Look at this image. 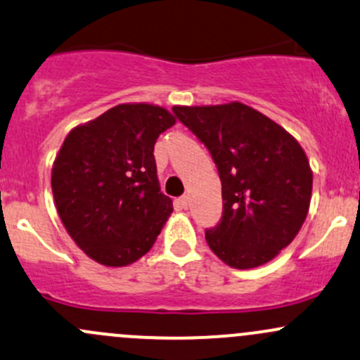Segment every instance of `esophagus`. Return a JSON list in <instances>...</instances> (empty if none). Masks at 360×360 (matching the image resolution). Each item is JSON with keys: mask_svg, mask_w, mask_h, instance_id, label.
<instances>
[{"mask_svg": "<svg viewBox=\"0 0 360 360\" xmlns=\"http://www.w3.org/2000/svg\"><path fill=\"white\" fill-rule=\"evenodd\" d=\"M176 203L181 207V209H188V205H190V198H188V196H179V198L176 200Z\"/></svg>", "mask_w": 360, "mask_h": 360, "instance_id": "obj_1", "label": "esophagus"}]
</instances>
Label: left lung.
I'll list each match as a JSON object with an SVG mask.
<instances>
[{
    "label": "left lung",
    "mask_w": 360,
    "mask_h": 360,
    "mask_svg": "<svg viewBox=\"0 0 360 360\" xmlns=\"http://www.w3.org/2000/svg\"><path fill=\"white\" fill-rule=\"evenodd\" d=\"M177 119L210 151L222 183V217L205 231L234 269L267 264L293 241L307 217L312 170L297 139L240 101L176 107Z\"/></svg>",
    "instance_id": "obj_1"
}]
</instances>
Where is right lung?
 I'll list each match as a JSON object with an SVG mask.
<instances>
[{"instance_id": "right-lung-1", "label": "right lung", "mask_w": 360, "mask_h": 360, "mask_svg": "<svg viewBox=\"0 0 360 360\" xmlns=\"http://www.w3.org/2000/svg\"><path fill=\"white\" fill-rule=\"evenodd\" d=\"M174 124L157 105L122 103L67 134L53 162V198L67 233L98 264L141 259L172 214L153 148Z\"/></svg>"}]
</instances>
